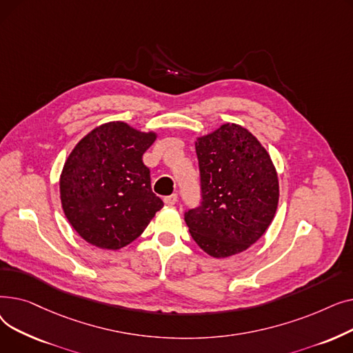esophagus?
<instances>
[{"label": "esophagus", "mask_w": 353, "mask_h": 353, "mask_svg": "<svg viewBox=\"0 0 353 353\" xmlns=\"http://www.w3.org/2000/svg\"><path fill=\"white\" fill-rule=\"evenodd\" d=\"M164 203L167 206H174L177 203V194H172V196H165L164 199Z\"/></svg>", "instance_id": "1"}]
</instances>
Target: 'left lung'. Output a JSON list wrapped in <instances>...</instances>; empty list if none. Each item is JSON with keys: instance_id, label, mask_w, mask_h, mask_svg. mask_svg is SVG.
Returning <instances> with one entry per match:
<instances>
[{"instance_id": "1", "label": "left lung", "mask_w": 353, "mask_h": 353, "mask_svg": "<svg viewBox=\"0 0 353 353\" xmlns=\"http://www.w3.org/2000/svg\"><path fill=\"white\" fill-rule=\"evenodd\" d=\"M201 205L184 220L201 250L216 259L242 253L261 239L276 214L274 164L248 128L225 123L196 140Z\"/></svg>"}]
</instances>
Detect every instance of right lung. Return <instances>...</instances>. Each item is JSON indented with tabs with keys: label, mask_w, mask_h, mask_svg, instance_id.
Instances as JSON below:
<instances>
[{
	"label": "right lung",
	"mask_w": 353,
	"mask_h": 353,
	"mask_svg": "<svg viewBox=\"0 0 353 353\" xmlns=\"http://www.w3.org/2000/svg\"><path fill=\"white\" fill-rule=\"evenodd\" d=\"M156 139V132L108 121L92 128L68 154L60 176L61 206L87 243L119 250L136 240L164 206L143 163Z\"/></svg>",
	"instance_id": "right-lung-1"
}]
</instances>
